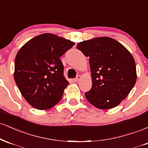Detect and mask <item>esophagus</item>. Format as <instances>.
<instances>
[{"instance_id": "34e87169", "label": "esophagus", "mask_w": 148, "mask_h": 148, "mask_svg": "<svg viewBox=\"0 0 148 148\" xmlns=\"http://www.w3.org/2000/svg\"><path fill=\"white\" fill-rule=\"evenodd\" d=\"M80 79H81V76L80 75H78L75 78V79H73V81H74V82H78V81H80Z\"/></svg>"}]
</instances>
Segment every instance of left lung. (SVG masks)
<instances>
[{
    "instance_id": "8db88e82",
    "label": "left lung",
    "mask_w": 148,
    "mask_h": 148,
    "mask_svg": "<svg viewBox=\"0 0 148 148\" xmlns=\"http://www.w3.org/2000/svg\"><path fill=\"white\" fill-rule=\"evenodd\" d=\"M76 48L89 58L92 85L85 93L88 101L103 110L120 104L136 82V64L131 53L108 37L79 42Z\"/></svg>"
}]
</instances>
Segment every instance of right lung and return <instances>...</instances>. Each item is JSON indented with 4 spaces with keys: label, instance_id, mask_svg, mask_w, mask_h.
Masks as SVG:
<instances>
[{
    "label": "right lung",
    "instance_id": "1",
    "mask_svg": "<svg viewBox=\"0 0 148 148\" xmlns=\"http://www.w3.org/2000/svg\"><path fill=\"white\" fill-rule=\"evenodd\" d=\"M75 45L51 33L33 37L19 49L14 62L15 83L27 102L47 110L62 99L69 84L60 57Z\"/></svg>",
    "mask_w": 148,
    "mask_h": 148
}]
</instances>
